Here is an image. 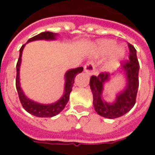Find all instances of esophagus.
Segmentation results:
<instances>
[{
    "instance_id": "34e87169",
    "label": "esophagus",
    "mask_w": 155,
    "mask_h": 155,
    "mask_svg": "<svg viewBox=\"0 0 155 155\" xmlns=\"http://www.w3.org/2000/svg\"><path fill=\"white\" fill-rule=\"evenodd\" d=\"M84 71L89 74L90 75L93 74V73L95 71V66H94V63L93 61H88L86 64H84Z\"/></svg>"
}]
</instances>
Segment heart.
Masks as SVG:
<instances>
[{"label": "heart", "instance_id": "heart-1", "mask_svg": "<svg viewBox=\"0 0 155 155\" xmlns=\"http://www.w3.org/2000/svg\"><path fill=\"white\" fill-rule=\"evenodd\" d=\"M114 46H115V41L112 40H102L99 43V50L101 54H108L114 49ZM124 55V49L122 46H117L116 48H114L111 54L110 60L107 64V68L110 69L115 66L119 63L120 59L123 58Z\"/></svg>", "mask_w": 155, "mask_h": 155}]
</instances>
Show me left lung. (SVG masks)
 I'll use <instances>...</instances> for the list:
<instances>
[{
  "label": "left lung",
  "mask_w": 155,
  "mask_h": 155,
  "mask_svg": "<svg viewBox=\"0 0 155 155\" xmlns=\"http://www.w3.org/2000/svg\"><path fill=\"white\" fill-rule=\"evenodd\" d=\"M129 47V61L123 62L122 69L124 73L126 74V89L123 93L117 96L116 101L114 104H110L104 102L101 98L103 91V84L110 79V74L102 72L96 75H92L90 81V85L93 93V104L95 111L101 116L107 119H115L125 114L134 107L136 102L137 92L139 88V70L140 64L136 55V50L130 43Z\"/></svg>",
  "instance_id": "left-lung-1"
}]
</instances>
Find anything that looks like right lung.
Listing matches in <instances>:
<instances>
[{"label": "right lung", "mask_w": 155, "mask_h": 155, "mask_svg": "<svg viewBox=\"0 0 155 155\" xmlns=\"http://www.w3.org/2000/svg\"><path fill=\"white\" fill-rule=\"evenodd\" d=\"M55 34L52 32L45 31L42 32L39 35H35L34 37L29 39L28 42L35 40H54ZM25 45H23L21 48L20 49V56H19L18 61L16 64V79H15V85H16V90L18 92L19 99L21 103L22 107L25 109L30 114H33L37 117H45V118H50L58 114L65 107L70 99V94L72 91V87L74 84V78L78 74L81 73L83 71V67H79L77 69H73L69 71L65 74V84H64V94L61 97L60 101H58L56 103L51 104H41L38 103H35L34 101H31L25 97V94H23L20 82H19V71H20V65H21V54L23 48Z\"/></svg>", "instance_id": "1"}]
</instances>
